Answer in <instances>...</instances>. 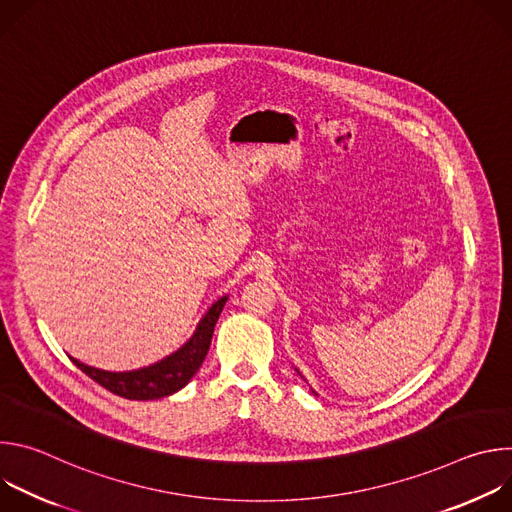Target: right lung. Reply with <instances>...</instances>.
Segmentation results:
<instances>
[{"label":"right lung","mask_w":512,"mask_h":512,"mask_svg":"<svg viewBox=\"0 0 512 512\" xmlns=\"http://www.w3.org/2000/svg\"><path fill=\"white\" fill-rule=\"evenodd\" d=\"M227 300L229 296L216 300L208 308L204 318L198 322L190 340L170 356L150 364V367H143L137 371H125V373H111V371L89 367V364L72 356L70 360L75 362L85 375H89L95 383H99L113 395L133 399V401H152V399L168 397L180 391L182 387H186L190 379L196 375V371L200 369V364L210 348L216 320L221 316Z\"/></svg>","instance_id":"obj_1"}]
</instances>
